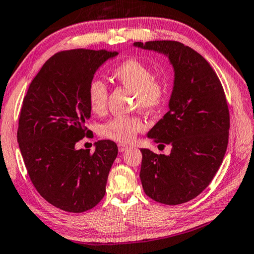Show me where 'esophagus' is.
<instances>
[{
    "label": "esophagus",
    "mask_w": 254,
    "mask_h": 254,
    "mask_svg": "<svg viewBox=\"0 0 254 254\" xmlns=\"http://www.w3.org/2000/svg\"><path fill=\"white\" fill-rule=\"evenodd\" d=\"M127 148H128V146H127V145H124V144H118V149H119V152H120V153L125 152V150H126Z\"/></svg>",
    "instance_id": "34e87169"
}]
</instances>
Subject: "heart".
<instances>
[{
    "instance_id": "heart-1",
    "label": "heart",
    "mask_w": 254,
    "mask_h": 254,
    "mask_svg": "<svg viewBox=\"0 0 254 254\" xmlns=\"http://www.w3.org/2000/svg\"><path fill=\"white\" fill-rule=\"evenodd\" d=\"M111 77L122 86L134 90V107L155 113L166 104L171 83L166 75H154L153 69L138 59L120 62L111 71ZM88 105L92 113L104 114L108 101V87L99 79H92L87 90ZM145 129L140 116H118L101 125L99 132L106 139L126 144Z\"/></svg>"
}]
</instances>
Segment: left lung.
<instances>
[{"mask_svg":"<svg viewBox=\"0 0 254 254\" xmlns=\"http://www.w3.org/2000/svg\"><path fill=\"white\" fill-rule=\"evenodd\" d=\"M135 46L167 55L175 70L170 110L148 132L155 143L172 145V152L166 156L140 149L141 185L158 203H186L210 185L223 162L230 128L224 89L210 64L183 43Z\"/></svg>","mask_w":254,"mask_h":254,"instance_id":"left-lung-1","label":"left lung"}]
</instances>
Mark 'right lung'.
Returning a JSON list of instances; mask_svg holds the SVG:
<instances>
[{"mask_svg": "<svg viewBox=\"0 0 254 254\" xmlns=\"http://www.w3.org/2000/svg\"><path fill=\"white\" fill-rule=\"evenodd\" d=\"M117 55L105 49L58 52L35 75L22 102L17 141L26 171L39 194L62 211L86 212L105 196L117 145L99 140L93 153L74 145L90 134L89 82Z\"/></svg>", "mask_w": 254, "mask_h": 254, "instance_id": "obj_1", "label": "right lung"}]
</instances>
